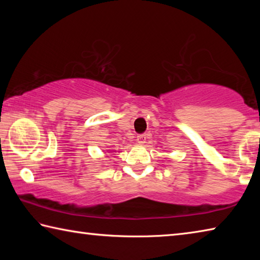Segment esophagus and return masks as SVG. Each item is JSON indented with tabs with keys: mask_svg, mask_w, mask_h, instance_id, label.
Instances as JSON below:
<instances>
[{
	"mask_svg": "<svg viewBox=\"0 0 260 260\" xmlns=\"http://www.w3.org/2000/svg\"><path fill=\"white\" fill-rule=\"evenodd\" d=\"M146 139H147L146 134H141V135L138 136V142L139 143H146Z\"/></svg>",
	"mask_w": 260,
	"mask_h": 260,
	"instance_id": "obj_1",
	"label": "esophagus"
}]
</instances>
